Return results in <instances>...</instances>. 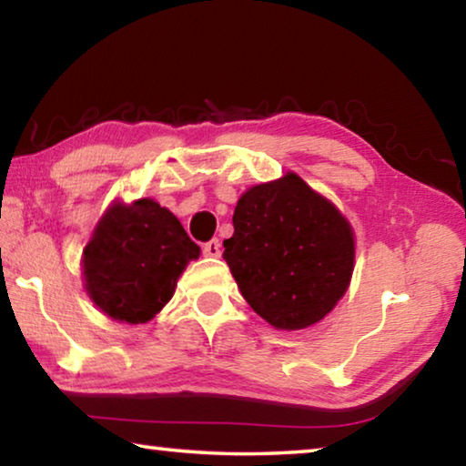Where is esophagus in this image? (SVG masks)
I'll use <instances>...</instances> for the list:
<instances>
[{
	"mask_svg": "<svg viewBox=\"0 0 466 466\" xmlns=\"http://www.w3.org/2000/svg\"><path fill=\"white\" fill-rule=\"evenodd\" d=\"M202 251H204V256H208V258H218L220 256V243H218V239L206 241L204 246H202Z\"/></svg>",
	"mask_w": 466,
	"mask_h": 466,
	"instance_id": "34e87169",
	"label": "esophagus"
}]
</instances>
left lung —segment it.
Listing matches in <instances>:
<instances>
[{"label":"left lung","instance_id":"left-lung-1","mask_svg":"<svg viewBox=\"0 0 466 466\" xmlns=\"http://www.w3.org/2000/svg\"><path fill=\"white\" fill-rule=\"evenodd\" d=\"M223 258L243 299L280 330L322 319L345 295L355 241L345 217L295 173L239 198Z\"/></svg>","mask_w":466,"mask_h":466}]
</instances>
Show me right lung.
Here are the masks:
<instances>
[{
    "mask_svg": "<svg viewBox=\"0 0 466 466\" xmlns=\"http://www.w3.org/2000/svg\"><path fill=\"white\" fill-rule=\"evenodd\" d=\"M200 248L173 212L148 198L113 206L84 248L86 291L106 316L147 322L171 299L179 274Z\"/></svg>",
    "mask_w": 466,
    "mask_h": 466,
    "instance_id": "right-lung-1",
    "label": "right lung"
}]
</instances>
